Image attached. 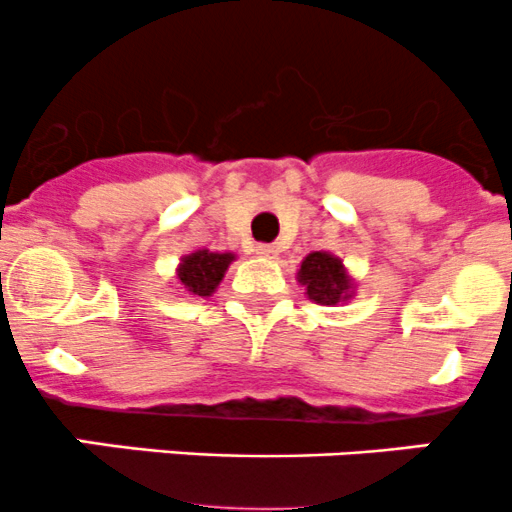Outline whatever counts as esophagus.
I'll use <instances>...</instances> for the list:
<instances>
[{"label":"esophagus","mask_w":512,"mask_h":512,"mask_svg":"<svg viewBox=\"0 0 512 512\" xmlns=\"http://www.w3.org/2000/svg\"><path fill=\"white\" fill-rule=\"evenodd\" d=\"M255 252L260 257H267V260H272V257H277V247L275 245H267V242H260V245L255 247Z\"/></svg>","instance_id":"1"}]
</instances>
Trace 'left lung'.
Instances as JSON below:
<instances>
[{"label":"left lung","instance_id":"1","mask_svg":"<svg viewBox=\"0 0 512 512\" xmlns=\"http://www.w3.org/2000/svg\"><path fill=\"white\" fill-rule=\"evenodd\" d=\"M299 282L307 287L309 299L317 304H337L347 297L349 280L342 270V262L327 252H312L304 257L299 267Z\"/></svg>","mask_w":512,"mask_h":512}]
</instances>
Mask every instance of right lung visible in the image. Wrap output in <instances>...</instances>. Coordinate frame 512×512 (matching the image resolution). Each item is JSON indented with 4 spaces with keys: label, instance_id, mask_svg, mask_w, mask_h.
<instances>
[{
    "label": "right lung",
    "instance_id": "right-lung-1",
    "mask_svg": "<svg viewBox=\"0 0 512 512\" xmlns=\"http://www.w3.org/2000/svg\"><path fill=\"white\" fill-rule=\"evenodd\" d=\"M230 262V252H225V255L208 250L193 252V255L185 257L183 265H180L178 280L183 282L188 292L198 294V297H208V294L220 285Z\"/></svg>",
    "mask_w": 512,
    "mask_h": 512
}]
</instances>
